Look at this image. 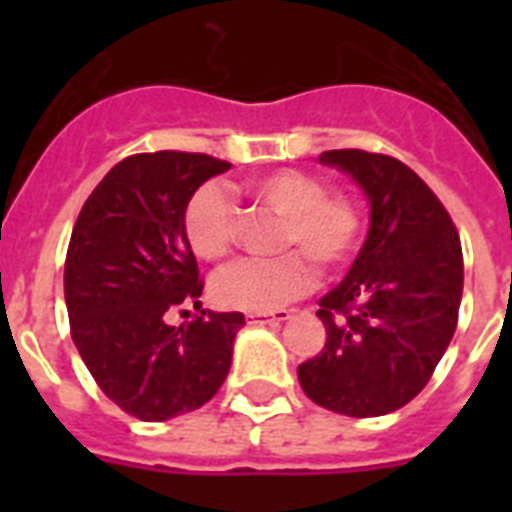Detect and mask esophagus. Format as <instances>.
<instances>
[{"label": "esophagus", "mask_w": 512, "mask_h": 512, "mask_svg": "<svg viewBox=\"0 0 512 512\" xmlns=\"http://www.w3.org/2000/svg\"><path fill=\"white\" fill-rule=\"evenodd\" d=\"M289 319V311H273V313H247L249 327H263V324H281Z\"/></svg>", "instance_id": "1"}]
</instances>
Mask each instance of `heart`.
<instances>
[{
    "mask_svg": "<svg viewBox=\"0 0 512 512\" xmlns=\"http://www.w3.org/2000/svg\"><path fill=\"white\" fill-rule=\"evenodd\" d=\"M255 201L281 215L279 247H297L276 257H249L212 279V297L231 311L268 313L311 287L313 263L329 271L353 255L361 233L358 207L342 193H327L311 172L279 170L244 183ZM239 207L223 185L207 183L193 193L183 215V233L199 260H223L236 239Z\"/></svg>",
    "mask_w": 512,
    "mask_h": 512,
    "instance_id": "b5f03b06",
    "label": "heart"
}]
</instances>
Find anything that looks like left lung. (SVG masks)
I'll list each match as a JSON object with an SVG mask.
<instances>
[{"label": "left lung", "instance_id": "obj_1", "mask_svg": "<svg viewBox=\"0 0 512 512\" xmlns=\"http://www.w3.org/2000/svg\"><path fill=\"white\" fill-rule=\"evenodd\" d=\"M369 204V233L348 276L319 300L327 342L297 366L305 396L329 412L380 417L409 404L457 329L460 236L406 164L369 151H324Z\"/></svg>", "mask_w": 512, "mask_h": 512}]
</instances>
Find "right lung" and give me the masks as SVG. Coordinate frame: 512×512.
<instances>
[{
	"label": "right lung",
	"mask_w": 512,
	"mask_h": 512,
	"mask_svg": "<svg viewBox=\"0 0 512 512\" xmlns=\"http://www.w3.org/2000/svg\"><path fill=\"white\" fill-rule=\"evenodd\" d=\"M231 164L156 151L124 159L84 201L66 255L71 337L114 404L146 422L193 412L228 377L244 313L201 311L172 327L177 305L199 308V265L183 233L188 201Z\"/></svg>",
	"instance_id": "right-lung-1"
}]
</instances>
